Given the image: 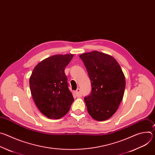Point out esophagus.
<instances>
[{
    "instance_id": "obj_1",
    "label": "esophagus",
    "mask_w": 155,
    "mask_h": 155,
    "mask_svg": "<svg viewBox=\"0 0 155 155\" xmlns=\"http://www.w3.org/2000/svg\"><path fill=\"white\" fill-rule=\"evenodd\" d=\"M75 93L76 96H77L78 97H81V96H82L81 93V91H80V90L79 89V88H78V89L75 91Z\"/></svg>"
}]
</instances>
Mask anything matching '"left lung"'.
Masks as SVG:
<instances>
[{
	"mask_svg": "<svg viewBox=\"0 0 155 155\" xmlns=\"http://www.w3.org/2000/svg\"><path fill=\"white\" fill-rule=\"evenodd\" d=\"M90 77L92 91L84 97L87 112L99 121L111 117L123 99L126 81L120 64L112 56L97 51L80 55Z\"/></svg>",
	"mask_w": 155,
	"mask_h": 155,
	"instance_id": "obj_1",
	"label": "left lung"
}]
</instances>
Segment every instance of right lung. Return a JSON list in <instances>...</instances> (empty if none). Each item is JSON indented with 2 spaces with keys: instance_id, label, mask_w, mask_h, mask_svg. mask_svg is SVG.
Instances as JSON below:
<instances>
[{
  "instance_id": "right-lung-1",
  "label": "right lung",
  "mask_w": 155,
  "mask_h": 155,
  "mask_svg": "<svg viewBox=\"0 0 155 155\" xmlns=\"http://www.w3.org/2000/svg\"><path fill=\"white\" fill-rule=\"evenodd\" d=\"M74 55L55 54L40 62L29 79L32 96L40 112L59 119L70 110L74 97L69 91L64 69Z\"/></svg>"
}]
</instances>
